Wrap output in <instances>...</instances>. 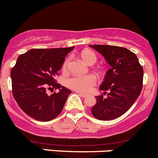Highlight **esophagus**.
Segmentation results:
<instances>
[{
	"label": "esophagus",
	"instance_id": "esophagus-1",
	"mask_svg": "<svg viewBox=\"0 0 158 158\" xmlns=\"http://www.w3.org/2000/svg\"><path fill=\"white\" fill-rule=\"evenodd\" d=\"M77 94H79V96H81V97H84H84H87V94H81V93H78V92H77Z\"/></svg>",
	"mask_w": 158,
	"mask_h": 158
}]
</instances>
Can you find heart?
<instances>
[{
  "instance_id": "b5f03b06",
  "label": "heart",
  "mask_w": 158,
  "mask_h": 158,
  "mask_svg": "<svg viewBox=\"0 0 158 158\" xmlns=\"http://www.w3.org/2000/svg\"><path fill=\"white\" fill-rule=\"evenodd\" d=\"M79 56L86 64L89 65H93L97 61V57L95 52L89 49L83 50L80 52ZM68 64H69V59L66 58L61 67V70L64 73L68 71ZM96 82H97L96 78L94 76L86 75L70 77L66 80L65 84L68 88L77 91V92L87 93L95 85Z\"/></svg>"
}]
</instances>
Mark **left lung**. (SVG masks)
Segmentation results:
<instances>
[{
	"label": "left lung",
	"mask_w": 158,
	"mask_h": 158,
	"mask_svg": "<svg viewBox=\"0 0 158 158\" xmlns=\"http://www.w3.org/2000/svg\"><path fill=\"white\" fill-rule=\"evenodd\" d=\"M106 58L111 68L100 87L103 94L96 97L91 113L99 120H111L128 111L139 97L143 86L142 66L135 53L123 47L89 45Z\"/></svg>",
	"instance_id": "8db88e82"
}]
</instances>
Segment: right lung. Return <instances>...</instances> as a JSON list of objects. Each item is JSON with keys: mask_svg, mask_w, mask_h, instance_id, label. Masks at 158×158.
I'll return each mask as SVG.
<instances>
[{"mask_svg": "<svg viewBox=\"0 0 158 158\" xmlns=\"http://www.w3.org/2000/svg\"><path fill=\"white\" fill-rule=\"evenodd\" d=\"M74 48H33L18 57L10 73L12 93L26 114L48 122L61 113L71 91L54 78ZM53 89L60 92L48 95L47 90Z\"/></svg>", "mask_w": 158, "mask_h": 158, "instance_id": "obj_1", "label": "right lung"}]
</instances>
